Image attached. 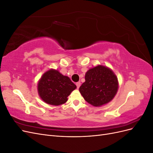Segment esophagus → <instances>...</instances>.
I'll return each mask as SVG.
<instances>
[{
	"label": "esophagus",
	"mask_w": 153,
	"mask_h": 153,
	"mask_svg": "<svg viewBox=\"0 0 153 153\" xmlns=\"http://www.w3.org/2000/svg\"><path fill=\"white\" fill-rule=\"evenodd\" d=\"M80 85H81V83H80V82H78L76 83V87H77V89H79V87H80Z\"/></svg>",
	"instance_id": "obj_1"
}]
</instances>
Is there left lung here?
Returning a JSON list of instances; mask_svg holds the SVG:
<instances>
[{
    "label": "left lung",
    "mask_w": 153,
    "mask_h": 153,
    "mask_svg": "<svg viewBox=\"0 0 153 153\" xmlns=\"http://www.w3.org/2000/svg\"><path fill=\"white\" fill-rule=\"evenodd\" d=\"M85 80L79 91L87 103L96 107L108 103L117 94V77L107 66L98 65L90 68L85 73Z\"/></svg>",
    "instance_id": "1"
}]
</instances>
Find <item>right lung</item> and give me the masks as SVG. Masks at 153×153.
<instances>
[{
  "mask_svg": "<svg viewBox=\"0 0 153 153\" xmlns=\"http://www.w3.org/2000/svg\"><path fill=\"white\" fill-rule=\"evenodd\" d=\"M37 87L41 99L46 103L54 106L65 103L68 96L76 88L68 76L54 69L43 73Z\"/></svg>",
  "mask_w": 153,
  "mask_h": 153,
  "instance_id": "add662e5",
  "label": "right lung"
}]
</instances>
